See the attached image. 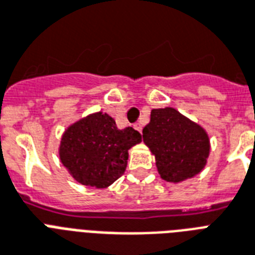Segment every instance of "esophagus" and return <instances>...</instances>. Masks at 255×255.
Returning <instances> with one entry per match:
<instances>
[{
  "instance_id": "obj_1",
  "label": "esophagus",
  "mask_w": 255,
  "mask_h": 255,
  "mask_svg": "<svg viewBox=\"0 0 255 255\" xmlns=\"http://www.w3.org/2000/svg\"><path fill=\"white\" fill-rule=\"evenodd\" d=\"M133 128H135L136 131H139V132H141V129H143V127H141V124H140V123L133 124Z\"/></svg>"
}]
</instances>
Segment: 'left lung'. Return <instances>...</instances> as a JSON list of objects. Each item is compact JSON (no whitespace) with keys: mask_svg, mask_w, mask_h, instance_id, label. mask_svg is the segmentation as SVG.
<instances>
[{"mask_svg":"<svg viewBox=\"0 0 255 255\" xmlns=\"http://www.w3.org/2000/svg\"><path fill=\"white\" fill-rule=\"evenodd\" d=\"M143 140L155 155L160 177L168 182L194 177L205 168L210 153L205 129L172 107L152 110Z\"/></svg>","mask_w":255,"mask_h":255,"instance_id":"left-lung-1","label":"left lung"}]
</instances>
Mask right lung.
I'll list each match as a JSON object with an SVG mask.
<instances>
[{"instance_id":"add662e5","label":"right lung","mask_w":255,"mask_h":255,"mask_svg":"<svg viewBox=\"0 0 255 255\" xmlns=\"http://www.w3.org/2000/svg\"><path fill=\"white\" fill-rule=\"evenodd\" d=\"M140 141L132 127L119 129L108 114L94 112L63 132L59 159L79 184L102 189L124 173L128 149Z\"/></svg>"}]
</instances>
